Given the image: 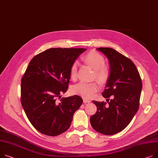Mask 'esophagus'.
Segmentation results:
<instances>
[{
    "label": "esophagus",
    "mask_w": 158,
    "mask_h": 158,
    "mask_svg": "<svg viewBox=\"0 0 158 158\" xmlns=\"http://www.w3.org/2000/svg\"><path fill=\"white\" fill-rule=\"evenodd\" d=\"M83 102L85 103H89V102H91V100H88V99H86V98H83Z\"/></svg>",
    "instance_id": "34e87169"
}]
</instances>
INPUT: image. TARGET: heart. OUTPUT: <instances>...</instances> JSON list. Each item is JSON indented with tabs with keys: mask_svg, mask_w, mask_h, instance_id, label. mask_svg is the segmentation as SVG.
<instances>
[{
	"mask_svg": "<svg viewBox=\"0 0 158 158\" xmlns=\"http://www.w3.org/2000/svg\"><path fill=\"white\" fill-rule=\"evenodd\" d=\"M85 60L88 64L94 70V76L101 82L106 81L109 76V70L105 66V59L102 55L96 51H91L87 53ZM70 76L72 79H76L77 76V63H73L70 67ZM99 89V86L96 82L80 81L71 88L73 93L87 98H90L94 96Z\"/></svg>",
	"mask_w": 158,
	"mask_h": 158,
	"instance_id": "heart-1",
	"label": "heart"
}]
</instances>
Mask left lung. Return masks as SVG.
I'll list each match as a JSON object with an SVG mask.
<instances>
[{
  "label": "left lung",
  "mask_w": 158,
  "mask_h": 158,
  "mask_svg": "<svg viewBox=\"0 0 158 158\" xmlns=\"http://www.w3.org/2000/svg\"><path fill=\"white\" fill-rule=\"evenodd\" d=\"M97 50L109 61L110 76L102 93L108 103L93 101L97 111L91 116L90 123L98 133L112 135L127 127L138 111L142 83L137 69L130 58L112 48H99Z\"/></svg>",
  "instance_id": "obj_1"
}]
</instances>
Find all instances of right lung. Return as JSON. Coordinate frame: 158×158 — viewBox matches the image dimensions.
<instances>
[{"label": "right lung", "mask_w": 158, "mask_h": 158, "mask_svg": "<svg viewBox=\"0 0 158 158\" xmlns=\"http://www.w3.org/2000/svg\"><path fill=\"white\" fill-rule=\"evenodd\" d=\"M85 51L51 48L30 61L22 79L21 102L28 120L41 133L54 136L69 128L82 99L73 95L60 99L61 94L68 89L72 65Z\"/></svg>", "instance_id": "obj_1"}]
</instances>
